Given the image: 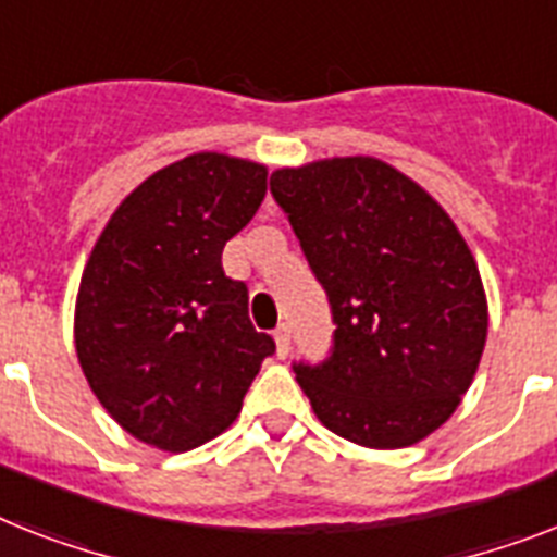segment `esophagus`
Returning a JSON list of instances; mask_svg holds the SVG:
<instances>
[{"instance_id": "34e87169", "label": "esophagus", "mask_w": 557, "mask_h": 557, "mask_svg": "<svg viewBox=\"0 0 557 557\" xmlns=\"http://www.w3.org/2000/svg\"><path fill=\"white\" fill-rule=\"evenodd\" d=\"M273 338H275V352H278V356H287L289 352V327L287 324H278V327H275V333H273Z\"/></svg>"}]
</instances>
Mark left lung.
<instances>
[{
  "label": "left lung",
  "instance_id": "1",
  "mask_svg": "<svg viewBox=\"0 0 557 557\" xmlns=\"http://www.w3.org/2000/svg\"><path fill=\"white\" fill-rule=\"evenodd\" d=\"M270 193L327 293L333 347L293 364L335 435L401 449L461 404L486 344V296L444 207L370 156L282 168Z\"/></svg>",
  "mask_w": 557,
  "mask_h": 557
}]
</instances>
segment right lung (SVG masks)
I'll list each match as a JSON object with an SVG mask.
<instances>
[{
    "instance_id": "right-lung-1",
    "label": "right lung",
    "mask_w": 557,
    "mask_h": 557,
    "mask_svg": "<svg viewBox=\"0 0 557 557\" xmlns=\"http://www.w3.org/2000/svg\"><path fill=\"white\" fill-rule=\"evenodd\" d=\"M264 193V164L193 153L145 178L87 259L73 324L82 372L150 447L187 453L222 435L275 352L247 315V284L222 268Z\"/></svg>"
}]
</instances>
